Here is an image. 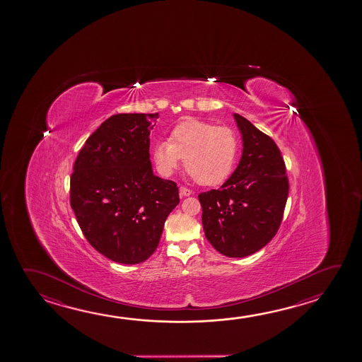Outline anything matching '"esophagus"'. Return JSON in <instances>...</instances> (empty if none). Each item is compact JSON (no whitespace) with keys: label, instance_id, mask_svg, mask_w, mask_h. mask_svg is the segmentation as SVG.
<instances>
[{"label":"esophagus","instance_id":"obj_1","mask_svg":"<svg viewBox=\"0 0 362 362\" xmlns=\"http://www.w3.org/2000/svg\"><path fill=\"white\" fill-rule=\"evenodd\" d=\"M179 194L182 197H188L192 194V190L185 188V187H180V188H179Z\"/></svg>","mask_w":362,"mask_h":362}]
</instances>
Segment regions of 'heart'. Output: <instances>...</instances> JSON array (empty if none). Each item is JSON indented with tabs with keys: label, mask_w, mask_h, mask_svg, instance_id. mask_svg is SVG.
<instances>
[{
	"label": "heart",
	"mask_w": 362,
	"mask_h": 362,
	"mask_svg": "<svg viewBox=\"0 0 362 362\" xmlns=\"http://www.w3.org/2000/svg\"><path fill=\"white\" fill-rule=\"evenodd\" d=\"M239 141L231 128L187 119L173 128L169 140L158 141L153 158L160 174L170 177L184 160L185 170L201 185L223 183L234 169Z\"/></svg>",
	"instance_id": "obj_1"
}]
</instances>
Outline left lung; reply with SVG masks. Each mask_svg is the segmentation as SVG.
<instances>
[{
  "mask_svg": "<svg viewBox=\"0 0 362 362\" xmlns=\"http://www.w3.org/2000/svg\"><path fill=\"white\" fill-rule=\"evenodd\" d=\"M243 134V155L220 189L198 194L204 235L218 253L243 258L277 234L284 218L288 178L274 141L235 113Z\"/></svg>",
  "mask_w": 362,
  "mask_h": 362,
  "instance_id": "left-lung-1",
  "label": "left lung"
}]
</instances>
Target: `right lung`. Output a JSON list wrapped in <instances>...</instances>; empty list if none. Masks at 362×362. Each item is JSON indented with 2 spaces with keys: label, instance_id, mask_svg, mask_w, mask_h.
I'll return each instance as SVG.
<instances>
[{
  "label": "right lung",
  "instance_id": "obj_1",
  "mask_svg": "<svg viewBox=\"0 0 362 362\" xmlns=\"http://www.w3.org/2000/svg\"><path fill=\"white\" fill-rule=\"evenodd\" d=\"M158 117L112 115L86 140L71 174V207L83 236L122 264L151 257L179 203L177 183L151 168L150 129Z\"/></svg>",
  "mask_w": 362,
  "mask_h": 362
}]
</instances>
